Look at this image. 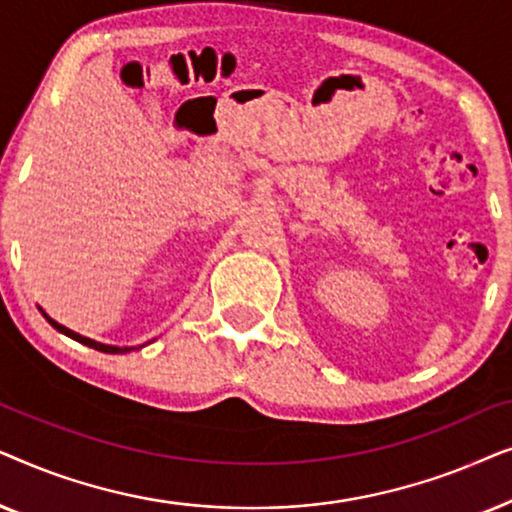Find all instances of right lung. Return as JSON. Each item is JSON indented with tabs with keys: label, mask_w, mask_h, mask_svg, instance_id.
<instances>
[{
	"label": "right lung",
	"mask_w": 512,
	"mask_h": 512,
	"mask_svg": "<svg viewBox=\"0 0 512 512\" xmlns=\"http://www.w3.org/2000/svg\"><path fill=\"white\" fill-rule=\"evenodd\" d=\"M44 317L48 319V324H51L53 328H58L60 333L69 335V338H74L76 342H81V345H88V347L97 349V352H107V354H125V352H130V347H111V345H102V342H95V340H90V338H83V335L74 333V331H69V328H65L62 324H58V321H53L51 317H48V314H44Z\"/></svg>",
	"instance_id": "add662e5"
}]
</instances>
